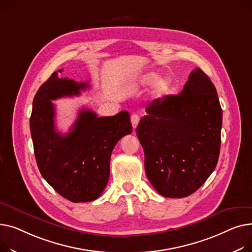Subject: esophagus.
<instances>
[{"label":"esophagus","mask_w":252,"mask_h":252,"mask_svg":"<svg viewBox=\"0 0 252 252\" xmlns=\"http://www.w3.org/2000/svg\"><path fill=\"white\" fill-rule=\"evenodd\" d=\"M139 120H140V118H139L138 115L133 114V115L131 116V124H132L133 130H134V131H135V129H136L138 123H139Z\"/></svg>","instance_id":"obj_1"}]
</instances>
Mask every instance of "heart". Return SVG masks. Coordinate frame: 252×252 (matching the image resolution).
<instances>
[{
    "label": "heart",
    "mask_w": 252,
    "mask_h": 252,
    "mask_svg": "<svg viewBox=\"0 0 252 252\" xmlns=\"http://www.w3.org/2000/svg\"><path fill=\"white\" fill-rule=\"evenodd\" d=\"M158 78V74L155 72H151V73H147L145 75L141 78L140 83L142 85H150L152 84L155 80H157ZM171 87H172V81L169 77H160L158 78L154 86V91H153V96L156 99H159L162 98L164 96H166L170 91H171Z\"/></svg>",
    "instance_id": "heart-1"
}]
</instances>
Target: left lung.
<instances>
[{"mask_svg": "<svg viewBox=\"0 0 252 252\" xmlns=\"http://www.w3.org/2000/svg\"><path fill=\"white\" fill-rule=\"evenodd\" d=\"M136 129L147 179L165 197L195 192L214 172L220 155L221 108L217 90L199 68L183 91L155 99Z\"/></svg>", "mask_w": 252, "mask_h": 252, "instance_id": "8db88e82", "label": "left lung"}]
</instances>
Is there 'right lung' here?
<instances>
[{
    "label": "right lung",
    "instance_id": "obj_1",
    "mask_svg": "<svg viewBox=\"0 0 252 252\" xmlns=\"http://www.w3.org/2000/svg\"><path fill=\"white\" fill-rule=\"evenodd\" d=\"M85 88L88 82L59 78L54 72L38 88L29 120L41 176L59 194L72 202L93 201L100 196L110 177L114 147L123 136L132 133L127 111L97 117L84 109L67 134L56 131L52 100L78 95Z\"/></svg>",
    "mask_w": 252,
    "mask_h": 252
}]
</instances>
